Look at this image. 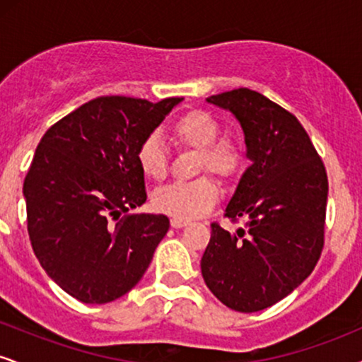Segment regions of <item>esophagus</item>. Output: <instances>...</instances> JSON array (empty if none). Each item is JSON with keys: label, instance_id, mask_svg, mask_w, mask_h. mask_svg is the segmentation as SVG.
<instances>
[{"label": "esophagus", "instance_id": "1", "mask_svg": "<svg viewBox=\"0 0 362 362\" xmlns=\"http://www.w3.org/2000/svg\"><path fill=\"white\" fill-rule=\"evenodd\" d=\"M170 224H172V228H184L189 224V221H187V219H182V218H172Z\"/></svg>", "mask_w": 362, "mask_h": 362}]
</instances>
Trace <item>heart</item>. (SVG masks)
Wrapping results in <instances>:
<instances>
[{"label":"heart","mask_w":362,"mask_h":362,"mask_svg":"<svg viewBox=\"0 0 362 362\" xmlns=\"http://www.w3.org/2000/svg\"><path fill=\"white\" fill-rule=\"evenodd\" d=\"M177 144L199 151L197 170L211 172L223 182H233L245 168V149L233 139H219L221 126L206 110H190L180 115L170 127ZM136 161L149 180H163L167 175L168 151L163 139L151 132L141 139ZM219 199V187L211 177L194 182H178L156 190L153 206L175 218L194 219L206 214Z\"/></svg>","instance_id":"b5f03b06"}]
</instances>
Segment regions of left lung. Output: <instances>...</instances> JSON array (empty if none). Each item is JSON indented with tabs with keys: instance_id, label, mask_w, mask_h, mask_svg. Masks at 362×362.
I'll list each match as a JSON object with an SVG mask.
<instances>
[{
	"instance_id": "obj_1",
	"label": "left lung",
	"mask_w": 362,
	"mask_h": 362,
	"mask_svg": "<svg viewBox=\"0 0 362 362\" xmlns=\"http://www.w3.org/2000/svg\"><path fill=\"white\" fill-rule=\"evenodd\" d=\"M206 100L235 115L252 165L224 211L245 228L230 233L211 224L202 277L228 308L253 313L313 272L323 248L327 172L300 120L259 91L238 88Z\"/></svg>"
}]
</instances>
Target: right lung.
<instances>
[{"label":"right lung","instance_id":"obj_1","mask_svg":"<svg viewBox=\"0 0 362 362\" xmlns=\"http://www.w3.org/2000/svg\"><path fill=\"white\" fill-rule=\"evenodd\" d=\"M180 102L93 98L49 127L35 149L23 182L32 248L47 276L81 303L129 293L167 235L165 214L126 213L146 202L136 149Z\"/></svg>","mask_w":362,"mask_h":362}]
</instances>
